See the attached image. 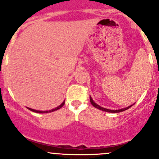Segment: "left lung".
Segmentation results:
<instances>
[{
	"label": "left lung",
	"mask_w": 159,
	"mask_h": 159,
	"mask_svg": "<svg viewBox=\"0 0 159 159\" xmlns=\"http://www.w3.org/2000/svg\"><path fill=\"white\" fill-rule=\"evenodd\" d=\"M90 102H91V105H92L94 107V108H98V109H99V110L104 111H106V112H111V113H118V112L123 111H125V110L129 109V108H131V107L133 105H134V104H133V105H130V106H128L127 108H121V109H118V110H111V109H108V108H103V107H101L100 105H98V104H96L95 102H94V101H93V99L91 98V96H90Z\"/></svg>",
	"instance_id": "left-lung-1"
}]
</instances>
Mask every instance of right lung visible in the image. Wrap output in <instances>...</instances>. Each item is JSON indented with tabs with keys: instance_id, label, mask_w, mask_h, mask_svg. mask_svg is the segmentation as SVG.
<instances>
[{
	"instance_id": "right-lung-1",
	"label": "right lung",
	"mask_w": 159,
	"mask_h": 159,
	"mask_svg": "<svg viewBox=\"0 0 159 159\" xmlns=\"http://www.w3.org/2000/svg\"><path fill=\"white\" fill-rule=\"evenodd\" d=\"M64 105H65V101H64V102H62L61 105H59L58 107H57V108H54V109H52V110H49V111H38V110L32 109V108H28V109H29L30 111H31L36 112V113H48V112H52V111H57V110L60 109L61 108H62V107L64 106Z\"/></svg>"
}]
</instances>
